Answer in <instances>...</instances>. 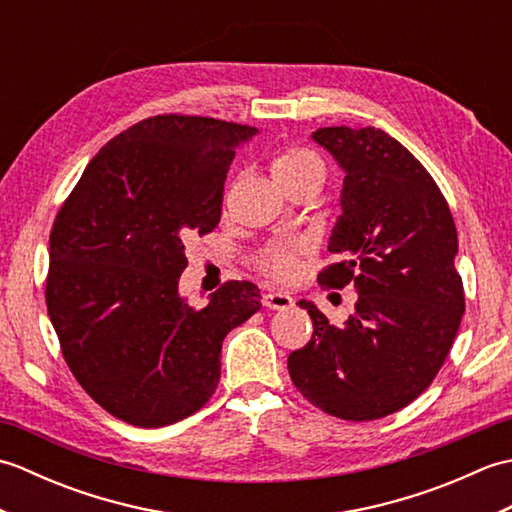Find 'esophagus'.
<instances>
[{"instance_id": "1", "label": "esophagus", "mask_w": 512, "mask_h": 512, "mask_svg": "<svg viewBox=\"0 0 512 512\" xmlns=\"http://www.w3.org/2000/svg\"><path fill=\"white\" fill-rule=\"evenodd\" d=\"M264 306L270 310H286L292 306V297L288 295V292L270 290L264 295Z\"/></svg>"}]
</instances>
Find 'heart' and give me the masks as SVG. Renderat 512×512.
<instances>
[{
    "instance_id": "1",
    "label": "heart",
    "mask_w": 512,
    "mask_h": 512,
    "mask_svg": "<svg viewBox=\"0 0 512 512\" xmlns=\"http://www.w3.org/2000/svg\"><path fill=\"white\" fill-rule=\"evenodd\" d=\"M270 171H273L275 180L284 187L288 182L297 180H317L323 182L325 176V165L319 154H314L312 149L306 147H288L281 149L279 154L270 162ZM299 246H275L270 248L264 257V268L273 277H288L295 268V250Z\"/></svg>"
}]
</instances>
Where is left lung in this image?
<instances>
[{
  "label": "left lung",
  "mask_w": 512,
  "mask_h": 512,
  "mask_svg": "<svg viewBox=\"0 0 512 512\" xmlns=\"http://www.w3.org/2000/svg\"><path fill=\"white\" fill-rule=\"evenodd\" d=\"M345 173L341 215L319 284L356 290L341 328L301 299L314 332L288 356L292 383L343 420L385 418L431 385L464 314L458 233L438 184L396 138L376 127L312 134Z\"/></svg>",
  "instance_id": "obj_1"
}]
</instances>
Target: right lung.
I'll return each instance as SVG.
<instances>
[{
  "instance_id": "1",
  "label": "right lung",
  "mask_w": 512,
  "mask_h": 512,
  "mask_svg": "<svg viewBox=\"0 0 512 512\" xmlns=\"http://www.w3.org/2000/svg\"><path fill=\"white\" fill-rule=\"evenodd\" d=\"M255 127L165 114L112 138L50 233L46 303L65 363L118 420L165 427L220 383L224 336L262 308L228 281L195 310L178 284L184 242L220 222L224 180Z\"/></svg>"
}]
</instances>
